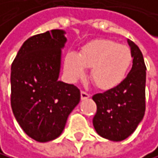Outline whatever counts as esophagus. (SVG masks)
Segmentation results:
<instances>
[{
    "label": "esophagus",
    "mask_w": 158,
    "mask_h": 158,
    "mask_svg": "<svg viewBox=\"0 0 158 158\" xmlns=\"http://www.w3.org/2000/svg\"><path fill=\"white\" fill-rule=\"evenodd\" d=\"M81 100H85V99L89 98L90 95L87 92H85V91H81Z\"/></svg>",
    "instance_id": "esophagus-1"
}]
</instances>
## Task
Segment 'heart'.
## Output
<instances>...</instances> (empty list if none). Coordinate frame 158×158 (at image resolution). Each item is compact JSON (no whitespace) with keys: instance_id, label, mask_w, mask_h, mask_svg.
I'll return each mask as SVG.
<instances>
[{"instance_id":"1","label":"heart","mask_w":158,"mask_h":158,"mask_svg":"<svg viewBox=\"0 0 158 158\" xmlns=\"http://www.w3.org/2000/svg\"><path fill=\"white\" fill-rule=\"evenodd\" d=\"M130 48L114 40L100 39L86 44L80 52H70L65 57L64 69L69 78L77 81L91 68L90 78L102 90L118 87L124 81L131 68Z\"/></svg>"}]
</instances>
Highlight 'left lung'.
Listing matches in <instances>:
<instances>
[{
	"instance_id": "8db88e82",
	"label": "left lung",
	"mask_w": 158,
	"mask_h": 158,
	"mask_svg": "<svg viewBox=\"0 0 158 158\" xmlns=\"http://www.w3.org/2000/svg\"><path fill=\"white\" fill-rule=\"evenodd\" d=\"M133 56L132 69L118 87L93 95L97 112L93 126L101 137L119 142L136 130L146 111V65L139 47L127 40Z\"/></svg>"
}]
</instances>
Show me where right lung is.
<instances>
[{
    "label": "right lung",
    "mask_w": 158,
    "mask_h": 158,
    "mask_svg": "<svg viewBox=\"0 0 158 158\" xmlns=\"http://www.w3.org/2000/svg\"><path fill=\"white\" fill-rule=\"evenodd\" d=\"M63 30H51L28 39L11 65V109L23 131L40 143L63 132L71 112L81 100L74 84L58 81Z\"/></svg>",
    "instance_id": "1"
}]
</instances>
